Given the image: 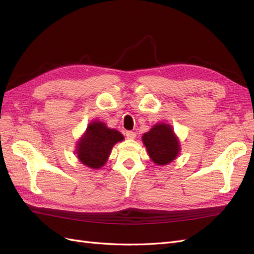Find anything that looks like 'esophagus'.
Returning <instances> with one entry per match:
<instances>
[{"label":"esophagus","instance_id":"esophagus-1","mask_svg":"<svg viewBox=\"0 0 254 254\" xmlns=\"http://www.w3.org/2000/svg\"><path fill=\"white\" fill-rule=\"evenodd\" d=\"M136 136V133L133 131H126V137L130 140H133L134 137Z\"/></svg>","mask_w":254,"mask_h":254}]
</instances>
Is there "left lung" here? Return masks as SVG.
Listing matches in <instances>:
<instances>
[{"label":"left lung","mask_w":254,"mask_h":254,"mask_svg":"<svg viewBox=\"0 0 254 254\" xmlns=\"http://www.w3.org/2000/svg\"><path fill=\"white\" fill-rule=\"evenodd\" d=\"M143 143L156 164L166 165L178 156L180 147L173 129L167 124H157L143 134Z\"/></svg>","instance_id":"8db88e82"}]
</instances>
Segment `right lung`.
<instances>
[{
  "label": "right lung",
  "instance_id": "obj_1",
  "mask_svg": "<svg viewBox=\"0 0 254 254\" xmlns=\"http://www.w3.org/2000/svg\"><path fill=\"white\" fill-rule=\"evenodd\" d=\"M123 139L118 130L108 128L102 122H93L78 143L77 157L82 164L97 170L106 163L113 145Z\"/></svg>",
  "mask_w": 254,
  "mask_h": 254
}]
</instances>
